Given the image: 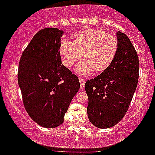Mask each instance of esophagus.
Segmentation results:
<instances>
[{
	"mask_svg": "<svg viewBox=\"0 0 155 155\" xmlns=\"http://www.w3.org/2000/svg\"><path fill=\"white\" fill-rule=\"evenodd\" d=\"M79 82H80V87L81 88H84L85 87V79L83 78H79Z\"/></svg>",
	"mask_w": 155,
	"mask_h": 155,
	"instance_id": "1",
	"label": "esophagus"
}]
</instances>
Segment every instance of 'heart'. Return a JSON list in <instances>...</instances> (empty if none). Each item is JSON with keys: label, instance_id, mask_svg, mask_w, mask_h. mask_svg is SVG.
I'll return each mask as SVG.
<instances>
[{"label": "heart", "instance_id": "obj_1", "mask_svg": "<svg viewBox=\"0 0 155 155\" xmlns=\"http://www.w3.org/2000/svg\"><path fill=\"white\" fill-rule=\"evenodd\" d=\"M119 48L115 36L108 34L100 29H86L74 34V42L62 40L60 53L62 61L67 68H72L81 58L76 71L82 76H87L96 70L98 73L107 70L116 58Z\"/></svg>", "mask_w": 155, "mask_h": 155}]
</instances>
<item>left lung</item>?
Returning <instances> with one entry per match:
<instances>
[{
  "label": "left lung",
  "mask_w": 155,
  "mask_h": 155,
  "mask_svg": "<svg viewBox=\"0 0 155 155\" xmlns=\"http://www.w3.org/2000/svg\"><path fill=\"white\" fill-rule=\"evenodd\" d=\"M119 48L113 63L101 74L87 80V116L98 128L118 124L125 115L139 79L138 54L127 36L117 33Z\"/></svg>",
  "instance_id": "obj_1"
}]
</instances>
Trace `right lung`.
<instances>
[{"label":"right lung","mask_w":155,"mask_h":155,"mask_svg":"<svg viewBox=\"0 0 155 155\" xmlns=\"http://www.w3.org/2000/svg\"><path fill=\"white\" fill-rule=\"evenodd\" d=\"M54 28L40 30L23 51L18 82L24 107L40 126L54 128L64 122L72 99L79 91V79L61 64V37Z\"/></svg>","instance_id":"add662e5"}]
</instances>
